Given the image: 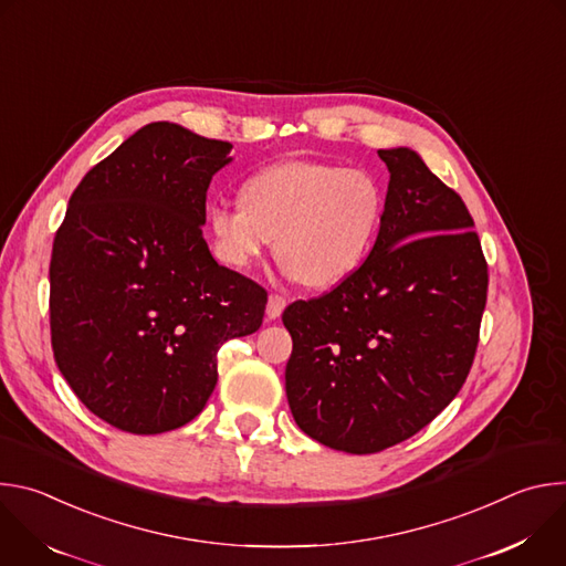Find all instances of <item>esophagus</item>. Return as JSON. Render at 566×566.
<instances>
[{
  "label": "esophagus",
  "instance_id": "1",
  "mask_svg": "<svg viewBox=\"0 0 566 566\" xmlns=\"http://www.w3.org/2000/svg\"><path fill=\"white\" fill-rule=\"evenodd\" d=\"M284 308H286V297H282V295H277V293H271V295H269V304H266V315H269V319L280 317Z\"/></svg>",
  "mask_w": 566,
  "mask_h": 566
}]
</instances>
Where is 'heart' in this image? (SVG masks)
I'll return each instance as SVG.
<instances>
[{"label": "heart", "mask_w": 566, "mask_h": 566, "mask_svg": "<svg viewBox=\"0 0 566 566\" xmlns=\"http://www.w3.org/2000/svg\"><path fill=\"white\" fill-rule=\"evenodd\" d=\"M382 219V192L365 170L286 160L244 181L239 203L208 208L210 244L230 269H251L271 247L293 280L336 286L367 260Z\"/></svg>", "instance_id": "obj_1"}]
</instances>
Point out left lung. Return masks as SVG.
Instances as JSON below:
<instances>
[{
	"label": "left lung",
	"instance_id": "1",
	"mask_svg": "<svg viewBox=\"0 0 566 566\" xmlns=\"http://www.w3.org/2000/svg\"><path fill=\"white\" fill-rule=\"evenodd\" d=\"M378 156L389 184L371 253L332 293L282 313L291 415L311 439L352 454L406 441L450 406L489 291L461 197L410 147Z\"/></svg>",
	"mask_w": 566,
	"mask_h": 566
}]
</instances>
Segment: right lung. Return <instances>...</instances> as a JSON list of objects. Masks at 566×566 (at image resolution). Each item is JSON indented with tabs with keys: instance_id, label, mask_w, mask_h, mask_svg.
<instances>
[{
	"instance_id": "add662e5",
	"label": "right lung",
	"mask_w": 566,
	"mask_h": 566,
	"mask_svg": "<svg viewBox=\"0 0 566 566\" xmlns=\"http://www.w3.org/2000/svg\"><path fill=\"white\" fill-rule=\"evenodd\" d=\"M232 145L177 123L132 134L69 199L51 255V345L85 406L132 434L190 423L217 352L262 327L266 291L212 258L201 226Z\"/></svg>"
}]
</instances>
